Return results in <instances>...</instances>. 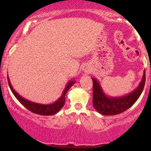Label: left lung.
<instances>
[{
    "instance_id": "obj_1",
    "label": "left lung",
    "mask_w": 151,
    "mask_h": 151,
    "mask_svg": "<svg viewBox=\"0 0 151 151\" xmlns=\"http://www.w3.org/2000/svg\"><path fill=\"white\" fill-rule=\"evenodd\" d=\"M145 73L139 86L129 95L119 98H109L104 93L100 84L95 79L93 81V106L100 114L114 116L122 113L134 104L144 89Z\"/></svg>"
}]
</instances>
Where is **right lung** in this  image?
I'll return each mask as SVG.
<instances>
[{
  "mask_svg": "<svg viewBox=\"0 0 151 151\" xmlns=\"http://www.w3.org/2000/svg\"><path fill=\"white\" fill-rule=\"evenodd\" d=\"M8 81L9 86L11 89L12 92H13L14 96L16 97L17 99L20 102V104L24 106L26 109H28L29 111H30L32 113H35L36 114H39V115H42V116H50V115H53V114L58 113L59 111L62 108L64 104H65V95L67 93V91L74 84V81H70L67 84V86L65 87V91H64L63 93H62V96L60 97L56 102L52 104H49V105H43V104H39L33 103V102H31L28 100H26L25 99L22 98V96H20L16 91L13 89V88L12 87L11 84H10L9 79L8 77Z\"/></svg>",
  "mask_w": 151,
  "mask_h": 151,
  "instance_id": "1",
  "label": "right lung"
}]
</instances>
